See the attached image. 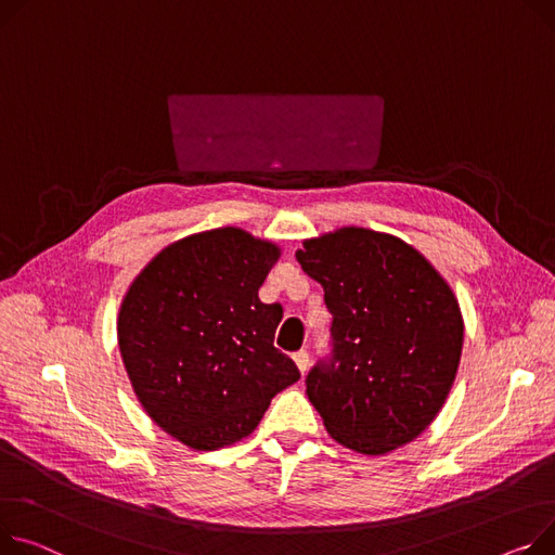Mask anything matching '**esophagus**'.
<instances>
[{
    "label": "esophagus",
    "instance_id": "34e87169",
    "mask_svg": "<svg viewBox=\"0 0 555 555\" xmlns=\"http://www.w3.org/2000/svg\"><path fill=\"white\" fill-rule=\"evenodd\" d=\"M294 357V363H297V367L301 371V375L308 371V365H310V354H308V350H299V352H294L292 354Z\"/></svg>",
    "mask_w": 555,
    "mask_h": 555
}]
</instances>
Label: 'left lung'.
Masks as SVG:
<instances>
[{
  "label": "left lung",
  "instance_id": "1",
  "mask_svg": "<svg viewBox=\"0 0 555 555\" xmlns=\"http://www.w3.org/2000/svg\"><path fill=\"white\" fill-rule=\"evenodd\" d=\"M323 287L332 350L306 377L339 444L384 455L413 441L444 405L464 321L451 285L397 236L341 228L297 251Z\"/></svg>",
  "mask_w": 555,
  "mask_h": 555
}]
</instances>
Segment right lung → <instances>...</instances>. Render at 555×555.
Listing matches in <instances>:
<instances>
[{
  "mask_svg": "<svg viewBox=\"0 0 555 555\" xmlns=\"http://www.w3.org/2000/svg\"><path fill=\"white\" fill-rule=\"evenodd\" d=\"M279 256L270 241L220 228L165 247L125 294L118 346L133 392L190 449L247 437L301 377L274 348L283 308L258 299Z\"/></svg>",
  "mask_w": 555,
  "mask_h": 555,
  "instance_id": "right-lung-1",
  "label": "right lung"
}]
</instances>
